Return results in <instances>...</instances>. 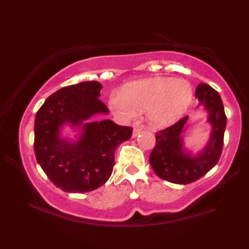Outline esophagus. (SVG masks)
Instances as JSON below:
<instances>
[{
  "instance_id": "1",
  "label": "esophagus",
  "mask_w": 249,
  "mask_h": 249,
  "mask_svg": "<svg viewBox=\"0 0 249 249\" xmlns=\"http://www.w3.org/2000/svg\"><path fill=\"white\" fill-rule=\"evenodd\" d=\"M142 130V127H140V126H134V129H133V137H137L138 135L141 134V132Z\"/></svg>"
}]
</instances>
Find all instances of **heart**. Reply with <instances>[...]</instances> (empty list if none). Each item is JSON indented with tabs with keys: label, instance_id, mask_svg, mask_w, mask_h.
I'll return each mask as SVG.
<instances>
[{
	"label": "heart",
	"instance_id": "heart-1",
	"mask_svg": "<svg viewBox=\"0 0 249 249\" xmlns=\"http://www.w3.org/2000/svg\"><path fill=\"white\" fill-rule=\"evenodd\" d=\"M193 100L191 84L182 79L154 77L126 83L121 94L113 93L109 107L124 119L145 111L148 123L157 128L179 121L190 107Z\"/></svg>",
	"mask_w": 249,
	"mask_h": 249
}]
</instances>
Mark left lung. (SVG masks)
Wrapping results in <instances>:
<instances>
[{"instance_id":"obj_1","label":"left lung","mask_w":249,"mask_h":249,"mask_svg":"<svg viewBox=\"0 0 249 249\" xmlns=\"http://www.w3.org/2000/svg\"><path fill=\"white\" fill-rule=\"evenodd\" d=\"M199 101L196 112L206 113L210 125L208 142L200 150L185 146L184 137L191 127L188 116L156 135V145L149 156L150 166L159 178L177 184H188L203 177L216 165L223 148L226 116L220 94L209 84L200 83L196 89Z\"/></svg>"}]
</instances>
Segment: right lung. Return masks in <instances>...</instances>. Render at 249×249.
<instances>
[{
	"mask_svg": "<svg viewBox=\"0 0 249 249\" xmlns=\"http://www.w3.org/2000/svg\"><path fill=\"white\" fill-rule=\"evenodd\" d=\"M101 89L98 81L61 88L36 113V159L62 191L89 192L104 184L112 175L117 146L132 136V128L111 120L90 122L96 115L108 114L99 99Z\"/></svg>",
	"mask_w": 249,
	"mask_h": 249,
	"instance_id": "right-lung-1",
	"label": "right lung"
}]
</instances>
